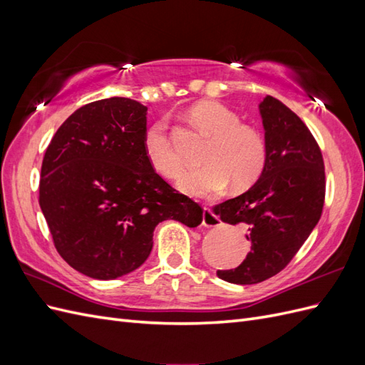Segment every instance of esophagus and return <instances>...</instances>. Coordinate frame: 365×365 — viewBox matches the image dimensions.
<instances>
[{
  "mask_svg": "<svg viewBox=\"0 0 365 365\" xmlns=\"http://www.w3.org/2000/svg\"><path fill=\"white\" fill-rule=\"evenodd\" d=\"M202 225L207 228H213V227L220 225V219L212 212V208L207 205L202 210Z\"/></svg>",
  "mask_w": 365,
  "mask_h": 365,
  "instance_id": "1",
  "label": "esophagus"
}]
</instances>
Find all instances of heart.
<instances>
[{"label": "heart", "mask_w": 365, "mask_h": 365, "mask_svg": "<svg viewBox=\"0 0 365 365\" xmlns=\"http://www.w3.org/2000/svg\"><path fill=\"white\" fill-rule=\"evenodd\" d=\"M192 123L210 137L201 160L205 163L180 173L176 185L184 193L207 195L222 190L248 189L259 180L268 158V148L262 132L240 123L231 109L217 102H201L190 109ZM143 150L158 173L173 178L181 169L165 120H157L146 129Z\"/></svg>", "instance_id": "heart-1"}]
</instances>
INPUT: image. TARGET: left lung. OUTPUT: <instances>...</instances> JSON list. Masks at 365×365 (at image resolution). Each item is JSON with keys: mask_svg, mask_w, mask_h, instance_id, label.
Masks as SVG:
<instances>
[{"mask_svg": "<svg viewBox=\"0 0 365 365\" xmlns=\"http://www.w3.org/2000/svg\"><path fill=\"white\" fill-rule=\"evenodd\" d=\"M259 113L267 165L245 193L213 207L222 222L244 227L251 242L237 268L217 271L219 279L235 284L260 283L280 272L312 233L324 204V163L311 130L271 96Z\"/></svg>", "mask_w": 365, "mask_h": 365, "instance_id": "left-lung-1", "label": "left lung"}]
</instances>
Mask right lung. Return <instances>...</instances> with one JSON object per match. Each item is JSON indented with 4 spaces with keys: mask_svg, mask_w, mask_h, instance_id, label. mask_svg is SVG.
Returning a JSON list of instances; mask_svg holds the SVG:
<instances>
[{
    "mask_svg": "<svg viewBox=\"0 0 365 365\" xmlns=\"http://www.w3.org/2000/svg\"><path fill=\"white\" fill-rule=\"evenodd\" d=\"M148 108L109 97L74 111L46 150L39 205L61 257L97 280L135 271L153 230L173 219L195 228L202 208L165 182L143 150Z\"/></svg>",
    "mask_w": 365,
    "mask_h": 365,
    "instance_id": "right-lung-1",
    "label": "right lung"
}]
</instances>
